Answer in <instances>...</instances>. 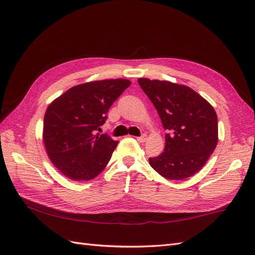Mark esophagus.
Masks as SVG:
<instances>
[{"mask_svg":"<svg viewBox=\"0 0 255 255\" xmlns=\"http://www.w3.org/2000/svg\"><path fill=\"white\" fill-rule=\"evenodd\" d=\"M136 139L139 141V142H144L145 140H146V135L145 134H142L141 136H139V137H137Z\"/></svg>","mask_w":255,"mask_h":255,"instance_id":"1","label":"esophagus"}]
</instances>
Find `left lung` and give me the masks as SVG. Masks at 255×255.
<instances>
[{"mask_svg":"<svg viewBox=\"0 0 255 255\" xmlns=\"http://www.w3.org/2000/svg\"><path fill=\"white\" fill-rule=\"evenodd\" d=\"M167 130L164 152L150 157L151 167L168 180H184L206 164L218 142L213 106L195 90L167 81L139 79Z\"/></svg>","mask_w":255,"mask_h":255,"instance_id":"8db88e82","label":"left lung"}]
</instances>
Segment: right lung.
<instances>
[{"mask_svg":"<svg viewBox=\"0 0 255 255\" xmlns=\"http://www.w3.org/2000/svg\"><path fill=\"white\" fill-rule=\"evenodd\" d=\"M129 85L125 79L78 85L49 105L43 119L45 150L54 166L70 180L95 179L109 164L119 141L97 130Z\"/></svg>","mask_w":255,"mask_h":255,"instance_id":"right-lung-1","label":"right lung"}]
</instances>
